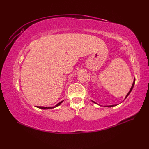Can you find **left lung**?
I'll use <instances>...</instances> for the list:
<instances>
[{"mask_svg":"<svg viewBox=\"0 0 149 149\" xmlns=\"http://www.w3.org/2000/svg\"><path fill=\"white\" fill-rule=\"evenodd\" d=\"M134 84H135V79H134V82H133V84H132V87H131V88H130V91H129V93H127V95H126V96H125V99H126L127 98V97L129 96V94L130 93V92H131V91L132 90V89H133V88H134ZM94 103H95V104H97V103H96L94 101H93ZM117 106V105H111V106H105L106 107H113V106Z\"/></svg>","mask_w":149,"mask_h":149,"instance_id":"8db88e82","label":"left lung"}]
</instances>
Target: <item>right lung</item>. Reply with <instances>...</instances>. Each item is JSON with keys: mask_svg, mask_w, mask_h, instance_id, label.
Returning a JSON list of instances; mask_svg holds the SVG:
<instances>
[{"mask_svg": "<svg viewBox=\"0 0 149 149\" xmlns=\"http://www.w3.org/2000/svg\"><path fill=\"white\" fill-rule=\"evenodd\" d=\"M63 101H61V102H60L59 103H58L55 106H54V107H43V106H37L38 108H40V109H52V108H55V107H57V106H60L61 104L63 102Z\"/></svg>", "mask_w": 149, "mask_h": 149, "instance_id": "right-lung-1", "label": "right lung"}]
</instances>
